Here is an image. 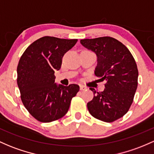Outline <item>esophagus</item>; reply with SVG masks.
Returning <instances> with one entry per match:
<instances>
[{
    "mask_svg": "<svg viewBox=\"0 0 154 154\" xmlns=\"http://www.w3.org/2000/svg\"><path fill=\"white\" fill-rule=\"evenodd\" d=\"M80 89L81 91H84V90H86L87 89V87H85V86L82 85H80Z\"/></svg>",
    "mask_w": 154,
    "mask_h": 154,
    "instance_id": "esophagus-1",
    "label": "esophagus"
}]
</instances>
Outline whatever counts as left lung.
Returning <instances> with one entry per match:
<instances>
[{"label":"left lung","instance_id":"1","mask_svg":"<svg viewBox=\"0 0 154 154\" xmlns=\"http://www.w3.org/2000/svg\"><path fill=\"white\" fill-rule=\"evenodd\" d=\"M81 45L97 57L94 73L104 81V90L94 92V99L87 104L92 116L104 122H112L123 117L131 107L137 88L138 70L128 48L109 36L80 40Z\"/></svg>","mask_w":154,"mask_h":154}]
</instances>
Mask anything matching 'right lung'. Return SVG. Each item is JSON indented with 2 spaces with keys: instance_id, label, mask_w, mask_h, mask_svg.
<instances>
[{
  "instance_id": "1",
  "label": "right lung",
  "mask_w": 154,
  "mask_h": 154,
  "mask_svg": "<svg viewBox=\"0 0 154 154\" xmlns=\"http://www.w3.org/2000/svg\"><path fill=\"white\" fill-rule=\"evenodd\" d=\"M77 39L44 36L23 52L17 66V85L21 99L30 114L38 121L52 122L68 112L71 100L80 87L57 85L55 72L61 67L64 54Z\"/></svg>"
}]
</instances>
